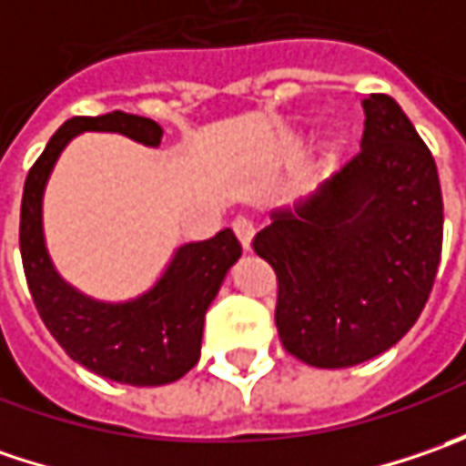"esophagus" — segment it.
Returning a JSON list of instances; mask_svg holds the SVG:
<instances>
[{
	"instance_id": "34e87169",
	"label": "esophagus",
	"mask_w": 466,
	"mask_h": 466,
	"mask_svg": "<svg viewBox=\"0 0 466 466\" xmlns=\"http://www.w3.org/2000/svg\"><path fill=\"white\" fill-rule=\"evenodd\" d=\"M233 230H236V236L241 238L243 248L248 251V248H251V238H254V230H257V228H254V223H251L248 218L238 215V218L233 220Z\"/></svg>"
}]
</instances>
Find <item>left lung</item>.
I'll return each mask as SVG.
<instances>
[{"label":"left lung","instance_id":"obj_1","mask_svg":"<svg viewBox=\"0 0 466 466\" xmlns=\"http://www.w3.org/2000/svg\"><path fill=\"white\" fill-rule=\"evenodd\" d=\"M360 150L254 251L278 275L282 348L316 368L358 366L397 345L428 303L443 246L436 160L386 93L363 98Z\"/></svg>","mask_w":466,"mask_h":466}]
</instances>
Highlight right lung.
Returning <instances> with one entry per match:
<instances>
[{
  "label": "right lung",
  "instance_id": "1",
  "mask_svg": "<svg viewBox=\"0 0 466 466\" xmlns=\"http://www.w3.org/2000/svg\"><path fill=\"white\" fill-rule=\"evenodd\" d=\"M85 129L121 132L153 147L163 137L153 118L124 111L75 116L56 129L41 157L27 170L23 188L20 254L30 296L46 329L80 366L118 384H170L197 366L205 313L220 290L225 272L241 257V243L230 228H225L215 238L181 246L163 279L132 303L108 306L75 293L54 272L46 254L41 197L64 145Z\"/></svg>",
  "mask_w": 466,
  "mask_h": 466
}]
</instances>
